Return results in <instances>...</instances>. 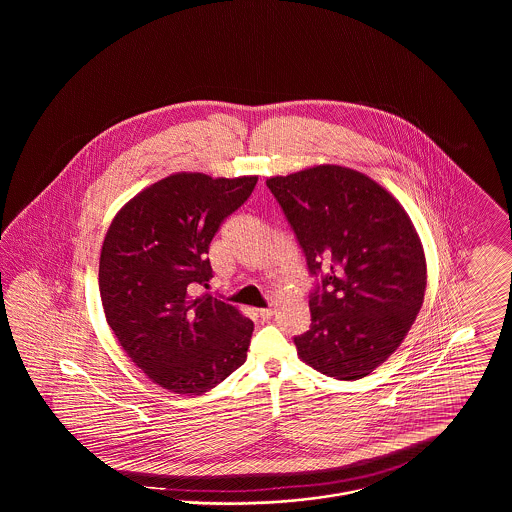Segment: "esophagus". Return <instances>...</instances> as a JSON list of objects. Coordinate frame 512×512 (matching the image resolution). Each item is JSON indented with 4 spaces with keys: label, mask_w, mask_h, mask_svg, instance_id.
I'll return each instance as SVG.
<instances>
[{
    "label": "esophagus",
    "mask_w": 512,
    "mask_h": 512,
    "mask_svg": "<svg viewBox=\"0 0 512 512\" xmlns=\"http://www.w3.org/2000/svg\"><path fill=\"white\" fill-rule=\"evenodd\" d=\"M259 317H261V320H270V317H272V309H261V311H259Z\"/></svg>",
    "instance_id": "1"
}]
</instances>
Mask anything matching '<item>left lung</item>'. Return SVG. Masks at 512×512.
I'll return each instance as SVG.
<instances>
[{"label": "left lung", "mask_w": 512, "mask_h": 512, "mask_svg": "<svg viewBox=\"0 0 512 512\" xmlns=\"http://www.w3.org/2000/svg\"><path fill=\"white\" fill-rule=\"evenodd\" d=\"M315 286L299 357L336 380L382 365L409 332L426 290L413 222L361 172L322 165L268 178Z\"/></svg>", "instance_id": "obj_1"}]
</instances>
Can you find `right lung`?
Wrapping results in <instances>:
<instances>
[{"label":"right lung","instance_id":"add662e5","mask_svg":"<svg viewBox=\"0 0 512 512\" xmlns=\"http://www.w3.org/2000/svg\"><path fill=\"white\" fill-rule=\"evenodd\" d=\"M257 176L180 172L149 186L111 222L99 257V293L126 355L165 390L201 395L244 365L253 322L203 293L209 245Z\"/></svg>","mask_w":512,"mask_h":512}]
</instances>
